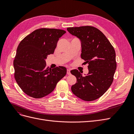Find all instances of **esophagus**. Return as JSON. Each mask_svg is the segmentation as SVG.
<instances>
[{
	"label": "esophagus",
	"mask_w": 134,
	"mask_h": 134,
	"mask_svg": "<svg viewBox=\"0 0 134 134\" xmlns=\"http://www.w3.org/2000/svg\"><path fill=\"white\" fill-rule=\"evenodd\" d=\"M67 74L68 75L70 74V69H67Z\"/></svg>",
	"instance_id": "obj_1"
}]
</instances>
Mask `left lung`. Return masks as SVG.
Listing matches in <instances>:
<instances>
[{"label":"left lung","mask_w":134,"mask_h":134,"mask_svg":"<svg viewBox=\"0 0 134 134\" xmlns=\"http://www.w3.org/2000/svg\"><path fill=\"white\" fill-rule=\"evenodd\" d=\"M67 30L80 39L81 58L88 64L89 70L86 76L76 69L70 71L76 78L71 91L82 100H96L108 90L113 82L117 67L114 48L102 32L94 27H69Z\"/></svg>","instance_id":"obj_1"}]
</instances>
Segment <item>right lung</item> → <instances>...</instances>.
Masks as SVG:
<instances>
[{"instance_id":"right-lung-1","label":"right lung","mask_w":134,"mask_h":134,"mask_svg":"<svg viewBox=\"0 0 134 134\" xmlns=\"http://www.w3.org/2000/svg\"><path fill=\"white\" fill-rule=\"evenodd\" d=\"M66 33L63 30L40 28L24 38L17 49L13 62L14 78L23 92L30 97L41 98L49 94L66 69L46 67L45 59L54 53L59 38Z\"/></svg>"}]
</instances>
